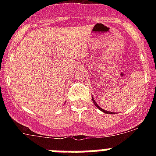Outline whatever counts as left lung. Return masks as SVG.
Segmentation results:
<instances>
[{
    "label": "left lung",
    "mask_w": 156,
    "mask_h": 156,
    "mask_svg": "<svg viewBox=\"0 0 156 156\" xmlns=\"http://www.w3.org/2000/svg\"><path fill=\"white\" fill-rule=\"evenodd\" d=\"M92 101H93V102H94V105L96 106V107H97L98 108V109H100L101 111V112H105V113H107V114H115L114 113V112H108V111H105V110H104L103 109V108H101L100 107V106L98 105L97 104V103H96V101H94V99L93 98V97H92Z\"/></svg>",
    "instance_id": "8db88e82"
}]
</instances>
